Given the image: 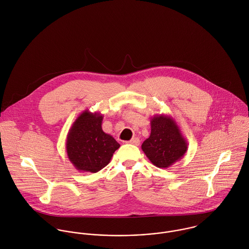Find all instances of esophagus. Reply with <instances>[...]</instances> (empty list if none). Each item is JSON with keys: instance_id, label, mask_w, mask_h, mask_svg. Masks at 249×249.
Masks as SVG:
<instances>
[{"instance_id": "esophagus-1", "label": "esophagus", "mask_w": 249, "mask_h": 249, "mask_svg": "<svg viewBox=\"0 0 249 249\" xmlns=\"http://www.w3.org/2000/svg\"><path fill=\"white\" fill-rule=\"evenodd\" d=\"M129 143H131V144H134V145H139L140 144V140H139V138H137V137H134V138H132L129 142Z\"/></svg>"}]
</instances>
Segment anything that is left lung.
I'll list each match as a JSON object with an SVG mask.
<instances>
[{
    "mask_svg": "<svg viewBox=\"0 0 249 249\" xmlns=\"http://www.w3.org/2000/svg\"><path fill=\"white\" fill-rule=\"evenodd\" d=\"M150 135L142 142V149L156 167L167 169L182 159L188 142L177 122L168 115H155L150 120Z\"/></svg>",
    "mask_w": 249,
    "mask_h": 249,
    "instance_id": "left-lung-1",
    "label": "left lung"
}]
</instances>
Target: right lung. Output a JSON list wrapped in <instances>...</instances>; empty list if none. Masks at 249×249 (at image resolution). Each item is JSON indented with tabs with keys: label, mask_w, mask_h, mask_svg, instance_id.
<instances>
[{
	"label": "right lung",
	"mask_w": 249,
	"mask_h": 249,
	"mask_svg": "<svg viewBox=\"0 0 249 249\" xmlns=\"http://www.w3.org/2000/svg\"><path fill=\"white\" fill-rule=\"evenodd\" d=\"M103 115L84 110L73 122L66 139V151L73 167L79 172L98 173L110 162L120 147L103 128Z\"/></svg>",
	"instance_id": "obj_1"
}]
</instances>
